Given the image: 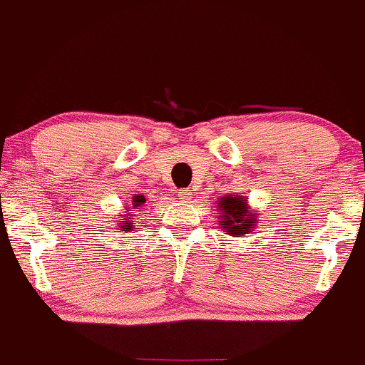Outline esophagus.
<instances>
[{"instance_id":"1","label":"esophagus","mask_w":365,"mask_h":365,"mask_svg":"<svg viewBox=\"0 0 365 365\" xmlns=\"http://www.w3.org/2000/svg\"><path fill=\"white\" fill-rule=\"evenodd\" d=\"M178 197L182 199V201H190L192 192H190V190H180V192H178Z\"/></svg>"}]
</instances>
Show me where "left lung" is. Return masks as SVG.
I'll return each mask as SVG.
<instances>
[{
  "label": "left lung",
  "instance_id": "8db88e82",
  "mask_svg": "<svg viewBox=\"0 0 365 365\" xmlns=\"http://www.w3.org/2000/svg\"><path fill=\"white\" fill-rule=\"evenodd\" d=\"M218 225L223 232L234 237H242L256 227V211H251L242 195H225L218 202Z\"/></svg>",
  "mask_w": 365,
  "mask_h": 365
}]
</instances>
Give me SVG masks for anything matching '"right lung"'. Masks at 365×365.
Here are the masks:
<instances>
[{
	"label": "right lung",
	"mask_w": 365,
	"mask_h": 365,
	"mask_svg": "<svg viewBox=\"0 0 365 365\" xmlns=\"http://www.w3.org/2000/svg\"><path fill=\"white\" fill-rule=\"evenodd\" d=\"M143 204H145V197H143V195H133V199H131V206H128L126 210H124V215H119V218L121 220H118L119 223H115L119 230H124V232L135 230L133 222H137L135 216H140L138 211L142 210Z\"/></svg>",
	"instance_id": "right-lung-1"
}]
</instances>
